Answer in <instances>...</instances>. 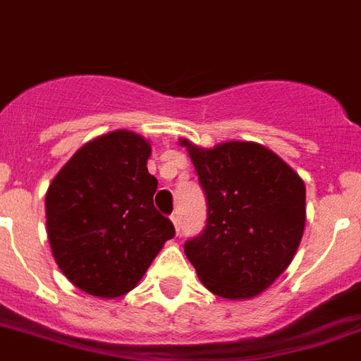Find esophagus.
<instances>
[{"instance_id":"esophagus-1","label":"esophagus","mask_w":361,"mask_h":361,"mask_svg":"<svg viewBox=\"0 0 361 361\" xmlns=\"http://www.w3.org/2000/svg\"><path fill=\"white\" fill-rule=\"evenodd\" d=\"M171 223H173L175 226V232H180V219H178V214H173L171 215Z\"/></svg>"}]
</instances>
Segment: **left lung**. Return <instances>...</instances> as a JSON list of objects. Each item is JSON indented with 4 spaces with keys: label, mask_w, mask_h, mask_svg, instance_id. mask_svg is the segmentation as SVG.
<instances>
[{
    "label": "left lung",
    "mask_w": 361,
    "mask_h": 361,
    "mask_svg": "<svg viewBox=\"0 0 361 361\" xmlns=\"http://www.w3.org/2000/svg\"><path fill=\"white\" fill-rule=\"evenodd\" d=\"M188 149L208 199L204 232L184 245L202 285L224 300H252L292 263L307 221L305 183L272 149L230 140Z\"/></svg>",
    "instance_id": "1"
}]
</instances>
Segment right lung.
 Listing matches in <instances>:
<instances>
[{"label":"right lung","mask_w":361,"mask_h":361,"mask_svg":"<svg viewBox=\"0 0 361 361\" xmlns=\"http://www.w3.org/2000/svg\"><path fill=\"white\" fill-rule=\"evenodd\" d=\"M149 140L116 129L80 147L52 178L45 219L52 257L76 288L97 298L133 290L168 239L169 219L153 206Z\"/></svg>","instance_id":"add662e5"}]
</instances>
